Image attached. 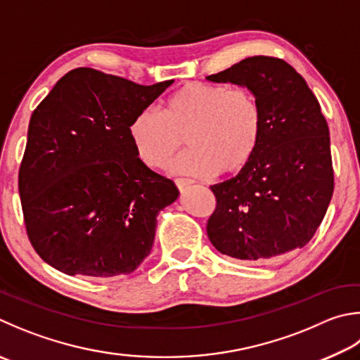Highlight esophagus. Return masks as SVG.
Here are the masks:
<instances>
[{"mask_svg":"<svg viewBox=\"0 0 360 360\" xmlns=\"http://www.w3.org/2000/svg\"><path fill=\"white\" fill-rule=\"evenodd\" d=\"M174 184H176V187L179 188V191H184L187 186L193 184V181L192 179H187V178H176L174 179Z\"/></svg>","mask_w":360,"mask_h":360,"instance_id":"obj_1","label":"esophagus"}]
</instances>
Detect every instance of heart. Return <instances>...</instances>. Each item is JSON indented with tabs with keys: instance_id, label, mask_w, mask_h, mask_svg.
Here are the masks:
<instances>
[{
	"instance_id": "b5f03b06",
	"label": "heart",
	"mask_w": 360,
	"mask_h": 360,
	"mask_svg": "<svg viewBox=\"0 0 360 360\" xmlns=\"http://www.w3.org/2000/svg\"><path fill=\"white\" fill-rule=\"evenodd\" d=\"M263 127V110L250 91L188 82L168 97L163 113L155 108L136 113L129 134L140 160L151 168L165 167L186 136L191 149L169 169L206 178L243 172L258 151Z\"/></svg>"
}]
</instances>
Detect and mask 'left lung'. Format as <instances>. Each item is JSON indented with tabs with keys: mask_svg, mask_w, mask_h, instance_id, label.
Listing matches in <instances>:
<instances>
[{
	"mask_svg": "<svg viewBox=\"0 0 360 360\" xmlns=\"http://www.w3.org/2000/svg\"><path fill=\"white\" fill-rule=\"evenodd\" d=\"M211 82L247 86L263 110L257 154L234 178L211 186L207 236L236 259H267L302 248L334 193L329 127L309 84L276 56H250Z\"/></svg>",
	"mask_w": 360,
	"mask_h": 360,
	"instance_id": "left-lung-1",
	"label": "left lung"
}]
</instances>
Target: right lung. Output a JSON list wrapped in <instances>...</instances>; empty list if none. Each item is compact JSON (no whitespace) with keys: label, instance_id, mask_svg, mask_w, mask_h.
I'll list each match as a JSON object with an SVG mask.
<instances>
[{"label":"right lung","instance_id":"1","mask_svg":"<svg viewBox=\"0 0 360 360\" xmlns=\"http://www.w3.org/2000/svg\"><path fill=\"white\" fill-rule=\"evenodd\" d=\"M173 80L143 86L91 68L68 72L32 112L18 169L28 239L68 276H127L154 243L172 179L136 154L129 126Z\"/></svg>","mask_w":360,"mask_h":360}]
</instances>
